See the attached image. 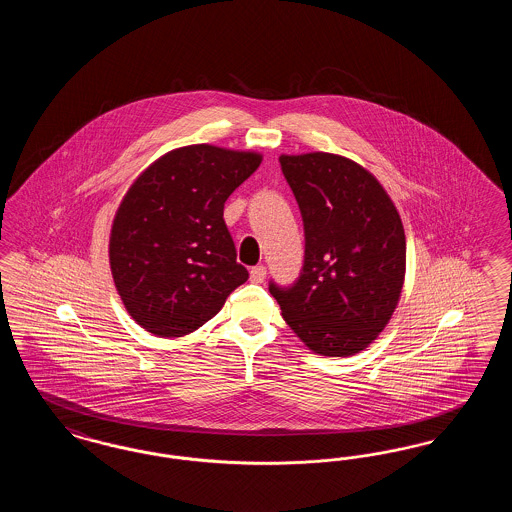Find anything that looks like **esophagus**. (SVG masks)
Returning a JSON list of instances; mask_svg holds the SVG:
<instances>
[{"mask_svg":"<svg viewBox=\"0 0 512 512\" xmlns=\"http://www.w3.org/2000/svg\"><path fill=\"white\" fill-rule=\"evenodd\" d=\"M265 276H267V268H265V265H257V267H253L249 270V278H251V282H255V284H261V282L265 280Z\"/></svg>","mask_w":512,"mask_h":512,"instance_id":"obj_1","label":"esophagus"}]
</instances>
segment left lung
Wrapping results in <instances>:
<instances>
[{
  "label": "left lung",
  "mask_w": 512,
  "mask_h": 512,
  "mask_svg": "<svg viewBox=\"0 0 512 512\" xmlns=\"http://www.w3.org/2000/svg\"><path fill=\"white\" fill-rule=\"evenodd\" d=\"M305 230V261L288 288L268 284L311 351L349 357L386 328L405 280V230L382 184L334 153L280 155Z\"/></svg>",
  "instance_id": "8db88e82"
}]
</instances>
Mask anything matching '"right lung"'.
<instances>
[{
	"label": "right lung",
	"instance_id": "obj_1",
	"mask_svg": "<svg viewBox=\"0 0 512 512\" xmlns=\"http://www.w3.org/2000/svg\"><path fill=\"white\" fill-rule=\"evenodd\" d=\"M263 157L197 144L142 172L122 197L109 263L128 315L147 332L180 338L203 326L249 278L236 261L224 201Z\"/></svg>",
	"mask_w": 512,
	"mask_h": 512
}]
</instances>
